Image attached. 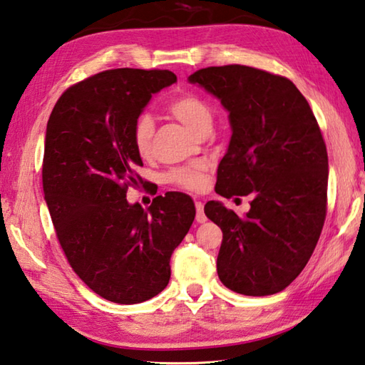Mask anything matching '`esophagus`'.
<instances>
[{"mask_svg": "<svg viewBox=\"0 0 365 365\" xmlns=\"http://www.w3.org/2000/svg\"><path fill=\"white\" fill-rule=\"evenodd\" d=\"M195 208H197V215H195V221L198 222V224H203V222H206V215H205V211H203V203L200 202V200H197L195 202Z\"/></svg>", "mask_w": 365, "mask_h": 365, "instance_id": "obj_1", "label": "esophagus"}]
</instances>
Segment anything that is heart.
Masks as SVG:
<instances>
[{
    "instance_id": "1",
    "label": "heart",
    "mask_w": 365,
    "mask_h": 365,
    "mask_svg": "<svg viewBox=\"0 0 365 365\" xmlns=\"http://www.w3.org/2000/svg\"><path fill=\"white\" fill-rule=\"evenodd\" d=\"M171 115L187 125L195 133H200L205 127H210L212 114L210 106L194 93H182L168 103ZM154 136V120L150 115L144 114L136 119L133 125V144L141 155H146L150 150V143ZM206 165L195 163L187 167L173 170L170 173V181L189 190H200L206 182Z\"/></svg>"
}]
</instances>
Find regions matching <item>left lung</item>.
Here are the masks:
<instances>
[{
  "mask_svg": "<svg viewBox=\"0 0 365 365\" xmlns=\"http://www.w3.org/2000/svg\"><path fill=\"white\" fill-rule=\"evenodd\" d=\"M187 81L229 113L232 136L216 192L252 195L245 217L221 202L205 205L206 217L222 230L219 279L243 295L277 294L304 270L324 225L329 162L318 122L283 76L227 65L203 68Z\"/></svg>",
  "mask_w": 365,
  "mask_h": 365,
  "instance_id": "left-lung-1",
  "label": "left lung"
}]
</instances>
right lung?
Instances as JSON below:
<instances>
[{"label":"right lung","instance_id":"add662e5","mask_svg":"<svg viewBox=\"0 0 365 365\" xmlns=\"http://www.w3.org/2000/svg\"><path fill=\"white\" fill-rule=\"evenodd\" d=\"M176 82L168 70L119 68L61 95L47 122L43 187L58 242L76 274L114 304L133 305L167 287L171 254L195 217L192 198L159 195L144 210L127 202L143 167L133 125Z\"/></svg>","mask_w":365,"mask_h":365}]
</instances>
